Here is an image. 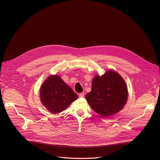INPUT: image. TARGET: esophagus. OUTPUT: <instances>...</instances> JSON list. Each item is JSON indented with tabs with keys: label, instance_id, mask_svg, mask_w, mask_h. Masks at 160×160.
Returning a JSON list of instances; mask_svg holds the SVG:
<instances>
[{
	"label": "esophagus",
	"instance_id": "obj_1",
	"mask_svg": "<svg viewBox=\"0 0 160 160\" xmlns=\"http://www.w3.org/2000/svg\"><path fill=\"white\" fill-rule=\"evenodd\" d=\"M79 97H80V98H83V97H84V92H82V93L79 94Z\"/></svg>",
	"mask_w": 160,
	"mask_h": 160
}]
</instances>
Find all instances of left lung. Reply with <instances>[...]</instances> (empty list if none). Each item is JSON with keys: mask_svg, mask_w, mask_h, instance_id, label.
<instances>
[{"mask_svg": "<svg viewBox=\"0 0 160 160\" xmlns=\"http://www.w3.org/2000/svg\"><path fill=\"white\" fill-rule=\"evenodd\" d=\"M85 99L92 109L103 117L115 115L127 102V85L118 73L108 70L102 76L94 77L92 90Z\"/></svg>", "mask_w": 160, "mask_h": 160, "instance_id": "left-lung-1", "label": "left lung"}]
</instances>
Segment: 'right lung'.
<instances>
[{
  "label": "right lung",
  "instance_id": "1",
  "mask_svg": "<svg viewBox=\"0 0 160 160\" xmlns=\"http://www.w3.org/2000/svg\"><path fill=\"white\" fill-rule=\"evenodd\" d=\"M40 97L42 104L54 114L64 111L78 98L58 75H51L45 80L40 88Z\"/></svg>",
  "mask_w": 160,
  "mask_h": 160
}]
</instances>
